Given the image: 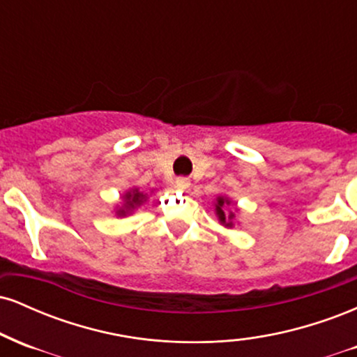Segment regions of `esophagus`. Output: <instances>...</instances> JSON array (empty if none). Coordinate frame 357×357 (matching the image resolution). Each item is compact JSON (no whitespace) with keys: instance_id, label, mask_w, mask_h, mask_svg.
Segmentation results:
<instances>
[{"instance_id":"esophagus-1","label":"esophagus","mask_w":357,"mask_h":357,"mask_svg":"<svg viewBox=\"0 0 357 357\" xmlns=\"http://www.w3.org/2000/svg\"><path fill=\"white\" fill-rule=\"evenodd\" d=\"M190 186H191V181L188 178H178L174 181V188L178 191H186Z\"/></svg>"}]
</instances>
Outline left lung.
<instances>
[{"label":"left lung","mask_w":357,"mask_h":357,"mask_svg":"<svg viewBox=\"0 0 357 357\" xmlns=\"http://www.w3.org/2000/svg\"><path fill=\"white\" fill-rule=\"evenodd\" d=\"M225 204H230V202H228V199H225V198H218V204H216V215H218L220 221L225 225V227H231L233 223L230 221V218H233V213L230 216H228V220H227V216H225V211L221 210Z\"/></svg>","instance_id":"obj_1"}]
</instances>
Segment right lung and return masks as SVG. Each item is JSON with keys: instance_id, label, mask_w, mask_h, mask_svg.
I'll list each match as a JSON object with an SVG mask.
<instances>
[{"instance_id": "right-lung-1", "label": "right lung", "mask_w": 357, "mask_h": 357, "mask_svg": "<svg viewBox=\"0 0 357 357\" xmlns=\"http://www.w3.org/2000/svg\"><path fill=\"white\" fill-rule=\"evenodd\" d=\"M144 198H146V196L142 195V192H139L137 190H134L132 192H127V195H126V206L119 210V215H126V213L134 210V208L139 206V204L144 202Z\"/></svg>"}]
</instances>
